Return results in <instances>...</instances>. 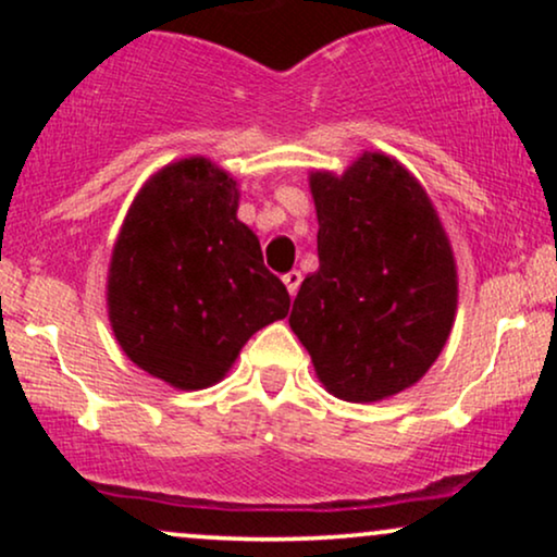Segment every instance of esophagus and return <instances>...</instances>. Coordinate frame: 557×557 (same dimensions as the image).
<instances>
[{
	"mask_svg": "<svg viewBox=\"0 0 557 557\" xmlns=\"http://www.w3.org/2000/svg\"><path fill=\"white\" fill-rule=\"evenodd\" d=\"M300 272L298 270H290L287 274H283V283H285V287H287V293H290V298H296V293H298V287H300Z\"/></svg>",
	"mask_w": 557,
	"mask_h": 557,
	"instance_id": "34e87169",
	"label": "esophagus"
}]
</instances>
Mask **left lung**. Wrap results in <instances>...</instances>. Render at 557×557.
Returning <instances> with one entry per match:
<instances>
[{
  "label": "left lung",
  "mask_w": 557,
  "mask_h": 557,
  "mask_svg": "<svg viewBox=\"0 0 557 557\" xmlns=\"http://www.w3.org/2000/svg\"><path fill=\"white\" fill-rule=\"evenodd\" d=\"M319 270L290 330L327 393L376 403L413 387L443 354L458 267L430 194L395 157L363 151L343 175L311 170Z\"/></svg>",
  "instance_id": "8db88e82"
}]
</instances>
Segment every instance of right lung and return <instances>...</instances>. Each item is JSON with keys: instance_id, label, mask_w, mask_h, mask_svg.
Instances as JSON below:
<instances>
[{"instance_id": "add662e5", "label": "right lung", "mask_w": 557, "mask_h": 557, "mask_svg": "<svg viewBox=\"0 0 557 557\" xmlns=\"http://www.w3.org/2000/svg\"><path fill=\"white\" fill-rule=\"evenodd\" d=\"M238 181L209 157L164 164L133 198L107 272L114 341L175 389L212 387L290 296L238 220Z\"/></svg>"}]
</instances>
